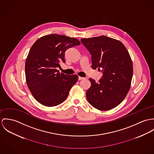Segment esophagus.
Listing matches in <instances>:
<instances>
[{"instance_id":"obj_1","label":"esophagus","mask_w":154,"mask_h":154,"mask_svg":"<svg viewBox=\"0 0 154 154\" xmlns=\"http://www.w3.org/2000/svg\"><path fill=\"white\" fill-rule=\"evenodd\" d=\"M83 79H85V78L84 77H79V80H83Z\"/></svg>"}]
</instances>
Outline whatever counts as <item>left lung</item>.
<instances>
[{
  "instance_id": "8db88e82",
  "label": "left lung",
  "mask_w": 154,
  "mask_h": 154,
  "mask_svg": "<svg viewBox=\"0 0 154 154\" xmlns=\"http://www.w3.org/2000/svg\"><path fill=\"white\" fill-rule=\"evenodd\" d=\"M82 43L91 55L92 69L103 73L98 83L90 78L86 97L94 108L109 110L118 106L126 96L133 76V64L125 45L106 36L83 38Z\"/></svg>"
}]
</instances>
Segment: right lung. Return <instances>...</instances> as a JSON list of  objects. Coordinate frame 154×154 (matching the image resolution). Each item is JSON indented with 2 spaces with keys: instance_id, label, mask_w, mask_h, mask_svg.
Masks as SVG:
<instances>
[{
  "instance_id": "right-lung-1",
  "label": "right lung",
  "mask_w": 154,
  "mask_h": 154,
  "mask_svg": "<svg viewBox=\"0 0 154 154\" xmlns=\"http://www.w3.org/2000/svg\"><path fill=\"white\" fill-rule=\"evenodd\" d=\"M81 43L66 35H45L37 39L30 49L25 62L28 87L35 99L48 107L58 105L67 97L78 80L76 74L60 72V63H65V52Z\"/></svg>"
}]
</instances>
